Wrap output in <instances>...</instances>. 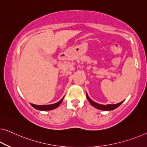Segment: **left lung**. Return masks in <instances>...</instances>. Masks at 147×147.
<instances>
[{"label":"left lung","instance_id":"8db88e82","mask_svg":"<svg viewBox=\"0 0 147 147\" xmlns=\"http://www.w3.org/2000/svg\"><path fill=\"white\" fill-rule=\"evenodd\" d=\"M86 97H87V99L88 100L89 102L90 103L92 106L93 107H94V108H97V109H101V110H104V111H109V110H113V109H116L117 108H118L120 105H121L123 102H124L122 101L120 103H118V104H107V105H102V104H98V103H96L95 102H94L92 100L90 97L88 96V95L86 93Z\"/></svg>","mask_w":147,"mask_h":147}]
</instances>
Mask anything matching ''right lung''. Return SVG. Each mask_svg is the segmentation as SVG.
Returning <instances> with one entry per match:
<instances>
[{"label": "right lung", "instance_id": "obj_1", "mask_svg": "<svg viewBox=\"0 0 147 147\" xmlns=\"http://www.w3.org/2000/svg\"><path fill=\"white\" fill-rule=\"evenodd\" d=\"M63 97L62 99H61L60 101H59L58 102L55 103L53 104H49V105H35L31 104V106L34 108L35 109H38V110H41V111H48V110H52V109H54L57 108L60 106V104H61V102H63Z\"/></svg>", "mask_w": 147, "mask_h": 147}]
</instances>
